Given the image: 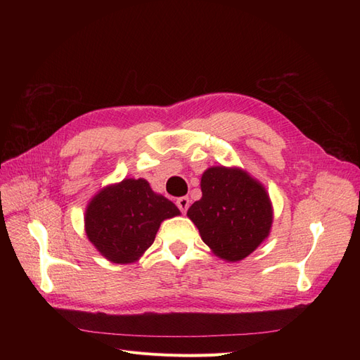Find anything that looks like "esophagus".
Listing matches in <instances>:
<instances>
[{
  "label": "esophagus",
  "instance_id": "obj_1",
  "mask_svg": "<svg viewBox=\"0 0 360 360\" xmlns=\"http://www.w3.org/2000/svg\"><path fill=\"white\" fill-rule=\"evenodd\" d=\"M176 204H177V207H179L181 213H186L188 209H189V205H191V200L188 197H180V198H177Z\"/></svg>",
  "mask_w": 360,
  "mask_h": 360
}]
</instances>
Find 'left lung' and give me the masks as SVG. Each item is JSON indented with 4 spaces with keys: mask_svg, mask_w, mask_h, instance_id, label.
I'll list each match as a JSON object with an SVG mask.
<instances>
[{
    "mask_svg": "<svg viewBox=\"0 0 360 360\" xmlns=\"http://www.w3.org/2000/svg\"><path fill=\"white\" fill-rule=\"evenodd\" d=\"M200 201L188 210L202 242L226 261H240L264 242L274 222L263 184L243 169L212 167L201 177Z\"/></svg>",
    "mask_w": 360,
    "mask_h": 360,
    "instance_id": "1",
    "label": "left lung"
}]
</instances>
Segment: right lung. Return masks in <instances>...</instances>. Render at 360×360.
Masks as SVG:
<instances>
[{
	"label": "right lung",
	"instance_id": "obj_1",
	"mask_svg": "<svg viewBox=\"0 0 360 360\" xmlns=\"http://www.w3.org/2000/svg\"><path fill=\"white\" fill-rule=\"evenodd\" d=\"M180 214L176 204L151 191L144 179L103 188L85 210V233L117 264L134 263L155 242L162 221Z\"/></svg>",
	"mask_w": 360,
	"mask_h": 360
}]
</instances>
